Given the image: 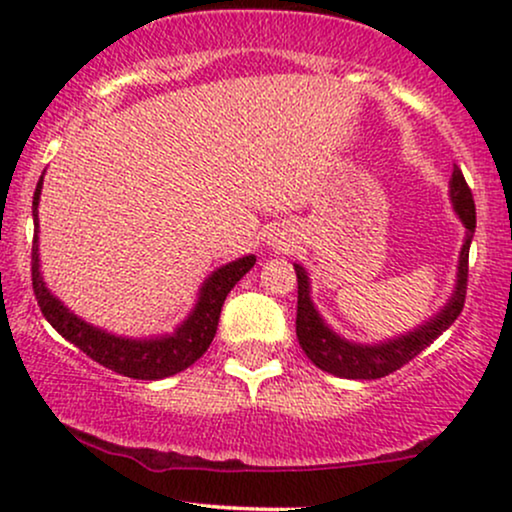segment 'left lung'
Segmentation results:
<instances>
[{"mask_svg":"<svg viewBox=\"0 0 512 512\" xmlns=\"http://www.w3.org/2000/svg\"><path fill=\"white\" fill-rule=\"evenodd\" d=\"M450 199L460 216L467 238H464L460 252V267H457V284L455 293L440 313L421 325L419 330L402 334V337L390 339L385 344H354L334 334L325 325L320 313L310 301V284L308 274L301 264H293L298 276V310H296V337L303 346L305 356L325 373L337 375V378L349 380H378L385 375L395 373L409 363L411 358L419 356L426 346H431L443 334L452 322L457 320L464 308V296H467V274H469V245H472L474 228H477V209H474L472 190L464 182L462 170L455 166L450 180Z\"/></svg>","mask_w":512,"mask_h":512,"instance_id":"1","label":"left lung"}]
</instances>
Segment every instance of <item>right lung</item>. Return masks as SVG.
I'll use <instances>...</instances> for the list:
<instances>
[{
    "label": "right lung",
    "instance_id": "right-lung-1",
    "mask_svg": "<svg viewBox=\"0 0 512 512\" xmlns=\"http://www.w3.org/2000/svg\"><path fill=\"white\" fill-rule=\"evenodd\" d=\"M40 190H43V178L35 185L33 195L35 236L31 250V274L35 301H38L40 310H43L45 320H48L67 342L79 346L86 356H91L93 361L101 363L105 368L115 370V373L125 375V378L161 380L190 368L192 363L209 349L211 339H214L216 334V327H219L223 301H226V296L231 293L233 286L250 272L252 264H255V255L240 257V260L216 269V272L204 281L195 310H192L190 317H187L173 334L156 339L115 337V334L98 330V327L81 320V317L69 313V310L48 291V286H45L38 264Z\"/></svg>",
    "mask_w": 512,
    "mask_h": 512
}]
</instances>
